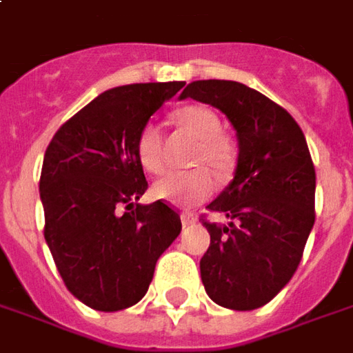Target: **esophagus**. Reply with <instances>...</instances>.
Segmentation results:
<instances>
[{"label":"esophagus","instance_id":"1","mask_svg":"<svg viewBox=\"0 0 353 353\" xmlns=\"http://www.w3.org/2000/svg\"><path fill=\"white\" fill-rule=\"evenodd\" d=\"M194 221H196V218H194L193 214H189V212H183V214H181V223H183L185 228H187V225H193Z\"/></svg>","mask_w":353,"mask_h":353}]
</instances>
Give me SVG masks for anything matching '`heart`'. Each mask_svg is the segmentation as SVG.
<instances>
[{"mask_svg": "<svg viewBox=\"0 0 353 353\" xmlns=\"http://www.w3.org/2000/svg\"><path fill=\"white\" fill-rule=\"evenodd\" d=\"M177 124L185 128L199 147L193 154V164L201 166L189 172H170L154 181L151 193L159 201L170 202L179 208H191L199 202L206 201L214 189L216 181L210 172L218 179H225L233 174L236 162L235 145L228 135L221 134V120L204 105H189L174 114ZM135 154L143 168L149 174H160L164 170L162 154V135L154 124H145L135 141Z\"/></svg>", "mask_w": 353, "mask_h": 353, "instance_id": "heart-1", "label": "heart"}]
</instances>
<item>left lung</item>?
Returning <instances> with one entry per match:
<instances>
[{"instance_id": "left-lung-1", "label": "left lung", "mask_w": 353, "mask_h": 353, "mask_svg": "<svg viewBox=\"0 0 353 353\" xmlns=\"http://www.w3.org/2000/svg\"><path fill=\"white\" fill-rule=\"evenodd\" d=\"M191 97L221 110L236 132L231 183L208 204L228 225L204 221L210 246L201 258L206 294L248 312L279 294L302 260L315 221V168L296 120L260 91L231 80L191 82Z\"/></svg>"}]
</instances>
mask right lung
I'll return each instance as SVG.
<instances>
[{"label":"right lung","mask_w":353,"mask_h":353,"mask_svg":"<svg viewBox=\"0 0 353 353\" xmlns=\"http://www.w3.org/2000/svg\"><path fill=\"white\" fill-rule=\"evenodd\" d=\"M183 85L130 83L103 91L59 128L46 151L39 177L46 243L66 288L97 312L137 304L157 260L181 233L168 204H139L149 185L135 141Z\"/></svg>","instance_id":"obj_1"}]
</instances>
